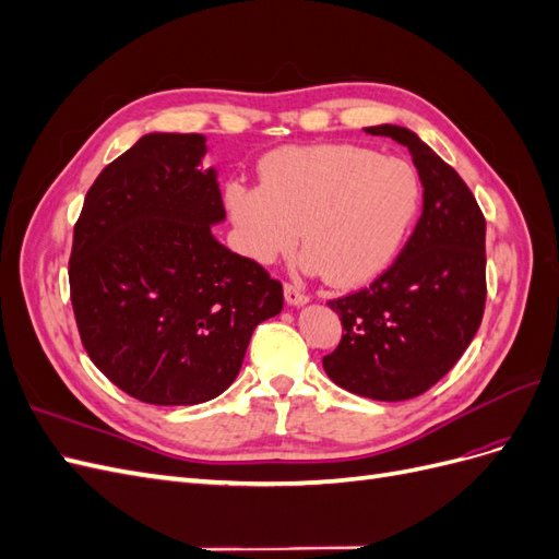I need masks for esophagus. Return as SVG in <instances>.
<instances>
[{
	"label": "esophagus",
	"instance_id": "esophagus-1",
	"mask_svg": "<svg viewBox=\"0 0 559 559\" xmlns=\"http://www.w3.org/2000/svg\"><path fill=\"white\" fill-rule=\"evenodd\" d=\"M284 298H286V302H289V306H296V308H300V306H306V302L310 300L306 294H302L298 286H294V284H284Z\"/></svg>",
	"mask_w": 559,
	"mask_h": 559
}]
</instances>
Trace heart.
I'll list each match as a JSON object with an SVG mask.
<instances>
[{"label":"heart","instance_id":"heart-1","mask_svg":"<svg viewBox=\"0 0 559 559\" xmlns=\"http://www.w3.org/2000/svg\"><path fill=\"white\" fill-rule=\"evenodd\" d=\"M259 173L261 186H226L242 251L270 263L300 235L302 265L335 286H359L384 273L421 210L415 167L376 148L284 146L261 160Z\"/></svg>","mask_w":559,"mask_h":559}]
</instances>
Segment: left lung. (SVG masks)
Wrapping results in <instances>:
<instances>
[{
  "label": "left lung",
  "instance_id": "1",
  "mask_svg": "<svg viewBox=\"0 0 559 559\" xmlns=\"http://www.w3.org/2000/svg\"><path fill=\"white\" fill-rule=\"evenodd\" d=\"M408 146L425 186L421 216L399 259L366 289L329 300L343 337L326 376L352 394L408 401L460 361L485 312V216L464 179L417 134L373 126Z\"/></svg>",
  "mask_w": 559,
  "mask_h": 559
}]
</instances>
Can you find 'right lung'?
<instances>
[{
  "mask_svg": "<svg viewBox=\"0 0 559 559\" xmlns=\"http://www.w3.org/2000/svg\"><path fill=\"white\" fill-rule=\"evenodd\" d=\"M202 134L151 132L88 189L70 292L91 361L151 405L205 403L238 378L251 333L282 312V284L226 249Z\"/></svg>",
  "mask_w": 559,
  "mask_h": 559,
  "instance_id": "add662e5",
  "label": "right lung"
}]
</instances>
